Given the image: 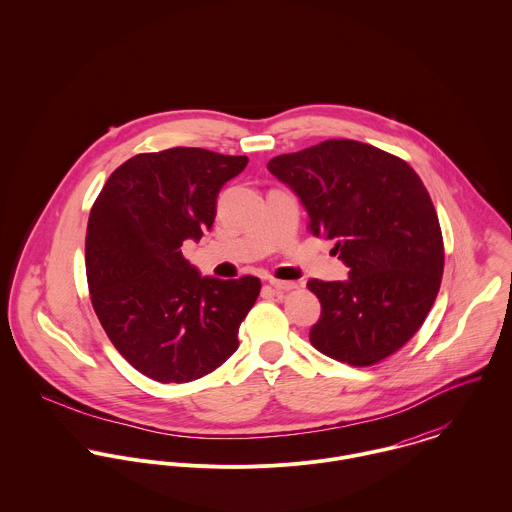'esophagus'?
<instances>
[{"mask_svg": "<svg viewBox=\"0 0 512 512\" xmlns=\"http://www.w3.org/2000/svg\"><path fill=\"white\" fill-rule=\"evenodd\" d=\"M270 286L278 292H290V290L297 288L295 282H284V280H276V278H270Z\"/></svg>", "mask_w": 512, "mask_h": 512, "instance_id": "34e87169", "label": "esophagus"}]
</instances>
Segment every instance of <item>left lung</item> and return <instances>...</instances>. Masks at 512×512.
I'll use <instances>...</instances> for the list:
<instances>
[{
    "label": "left lung",
    "mask_w": 512,
    "mask_h": 512,
    "mask_svg": "<svg viewBox=\"0 0 512 512\" xmlns=\"http://www.w3.org/2000/svg\"><path fill=\"white\" fill-rule=\"evenodd\" d=\"M268 171L301 199L309 232L335 240L349 268L345 282H307L321 301L311 345L351 366L396 353L426 321L443 274L438 213L418 173L355 140L278 155Z\"/></svg>",
    "instance_id": "1"
}]
</instances>
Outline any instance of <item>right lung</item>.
Listing matches in <instances>:
<instances>
[{
  "instance_id": "obj_1",
  "label": "right lung",
  "mask_w": 512,
  "mask_h": 512,
  "mask_svg": "<svg viewBox=\"0 0 512 512\" xmlns=\"http://www.w3.org/2000/svg\"><path fill=\"white\" fill-rule=\"evenodd\" d=\"M248 163L201 147L138 153L106 181L86 228L92 307L118 353L157 382H191L238 349L260 280L201 276L181 246L211 230L217 197Z\"/></svg>"
}]
</instances>
